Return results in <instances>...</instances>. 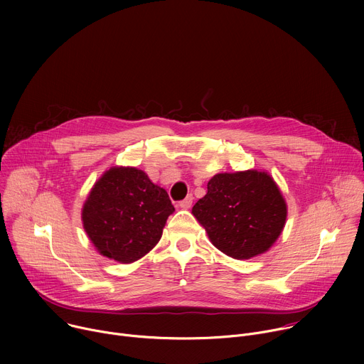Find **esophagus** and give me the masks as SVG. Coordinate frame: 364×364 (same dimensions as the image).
Returning <instances> with one entry per match:
<instances>
[{"mask_svg": "<svg viewBox=\"0 0 364 364\" xmlns=\"http://www.w3.org/2000/svg\"><path fill=\"white\" fill-rule=\"evenodd\" d=\"M191 203H193V194H188L184 200H181L178 203V205L181 207V209H188V207L191 205Z\"/></svg>", "mask_w": 364, "mask_h": 364, "instance_id": "34e87169", "label": "esophagus"}]
</instances>
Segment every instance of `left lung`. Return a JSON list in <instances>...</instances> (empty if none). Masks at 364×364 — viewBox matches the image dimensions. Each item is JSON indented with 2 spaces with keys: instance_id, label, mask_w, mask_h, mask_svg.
<instances>
[{
  "instance_id": "8db88e82",
  "label": "left lung",
  "mask_w": 364,
  "mask_h": 364,
  "mask_svg": "<svg viewBox=\"0 0 364 364\" xmlns=\"http://www.w3.org/2000/svg\"><path fill=\"white\" fill-rule=\"evenodd\" d=\"M191 213L219 250L249 259L275 243L285 226L287 204L269 174L247 170L216 174Z\"/></svg>"
}]
</instances>
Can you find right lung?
I'll return each mask as SVG.
<instances>
[{
	"label": "right lung",
	"instance_id": "1",
	"mask_svg": "<svg viewBox=\"0 0 364 364\" xmlns=\"http://www.w3.org/2000/svg\"><path fill=\"white\" fill-rule=\"evenodd\" d=\"M174 205L167 191L134 167H115L93 186L83 228L103 256L131 264L159 243Z\"/></svg>",
	"mask_w": 364,
	"mask_h": 364
}]
</instances>
